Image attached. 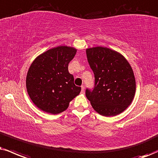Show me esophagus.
Returning a JSON list of instances; mask_svg holds the SVG:
<instances>
[{
	"mask_svg": "<svg viewBox=\"0 0 158 158\" xmlns=\"http://www.w3.org/2000/svg\"><path fill=\"white\" fill-rule=\"evenodd\" d=\"M81 94H85L84 86H83V85H82V86H81Z\"/></svg>",
	"mask_w": 158,
	"mask_h": 158,
	"instance_id": "1",
	"label": "esophagus"
}]
</instances>
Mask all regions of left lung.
<instances>
[{
    "label": "left lung",
    "mask_w": 158,
    "mask_h": 158,
    "mask_svg": "<svg viewBox=\"0 0 158 158\" xmlns=\"http://www.w3.org/2000/svg\"><path fill=\"white\" fill-rule=\"evenodd\" d=\"M86 56L95 77L94 89L85 91L92 108L104 116L122 113L135 94V75L129 62L118 52L104 47L87 48Z\"/></svg>",
    "instance_id": "obj_1"
}]
</instances>
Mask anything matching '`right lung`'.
<instances>
[{"instance_id":"1","label":"right lung","mask_w":158,"mask_h":158,"mask_svg":"<svg viewBox=\"0 0 158 158\" xmlns=\"http://www.w3.org/2000/svg\"><path fill=\"white\" fill-rule=\"evenodd\" d=\"M77 49L58 46L40 54L31 64L26 76V89L31 100L42 111L58 114L67 110L81 88L74 83L68 64Z\"/></svg>"}]
</instances>
